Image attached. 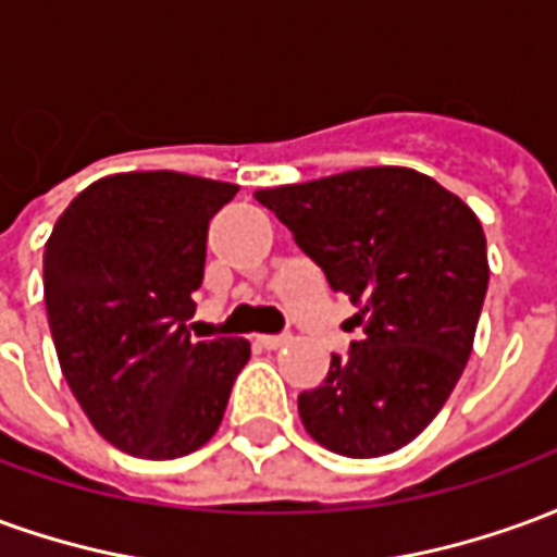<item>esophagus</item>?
Segmentation results:
<instances>
[{
	"instance_id": "obj_1",
	"label": "esophagus",
	"mask_w": 557,
	"mask_h": 557,
	"mask_svg": "<svg viewBox=\"0 0 557 557\" xmlns=\"http://www.w3.org/2000/svg\"><path fill=\"white\" fill-rule=\"evenodd\" d=\"M286 343H289V337H286V334H262V337H259V346H262V349H280V346H286Z\"/></svg>"
}]
</instances>
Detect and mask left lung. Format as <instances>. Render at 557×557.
Masks as SVG:
<instances>
[{
    "mask_svg": "<svg viewBox=\"0 0 557 557\" xmlns=\"http://www.w3.org/2000/svg\"><path fill=\"white\" fill-rule=\"evenodd\" d=\"M331 289L358 307L346 355L298 397L327 450L370 459L418 438L466 370L490 286L474 211L406 166H363L256 190Z\"/></svg>",
    "mask_w": 557,
    "mask_h": 557,
    "instance_id": "8db88e82",
    "label": "left lung"
}]
</instances>
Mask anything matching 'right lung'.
<instances>
[{
	"mask_svg": "<svg viewBox=\"0 0 557 557\" xmlns=\"http://www.w3.org/2000/svg\"><path fill=\"white\" fill-rule=\"evenodd\" d=\"M235 184L125 172L89 184L44 247V301L67 387L119 450L175 459L218 432L242 337L190 339L208 220Z\"/></svg>",
	"mask_w": 557,
	"mask_h": 557,
	"instance_id": "right-lung-1",
	"label": "right lung"
}]
</instances>
